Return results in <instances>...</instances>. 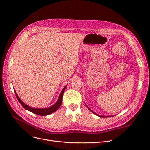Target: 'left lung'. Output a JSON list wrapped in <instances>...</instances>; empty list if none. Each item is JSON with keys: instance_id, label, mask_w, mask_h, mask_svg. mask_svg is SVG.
<instances>
[{"instance_id": "obj_1", "label": "left lung", "mask_w": 150, "mask_h": 150, "mask_svg": "<svg viewBox=\"0 0 150 150\" xmlns=\"http://www.w3.org/2000/svg\"><path fill=\"white\" fill-rule=\"evenodd\" d=\"M88 109H89V110H90V111H91V112H93V113H94V112H93V111H91V109H89V108H88ZM94 114H96V113H94ZM96 115H97V114H96ZM99 116H100V117H105V116H101V115H99Z\"/></svg>"}]
</instances>
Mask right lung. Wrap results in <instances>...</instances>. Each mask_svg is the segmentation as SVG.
Instances as JSON below:
<instances>
[{"instance_id":"right-lung-1","label":"right lung","mask_w":150,"mask_h":150,"mask_svg":"<svg viewBox=\"0 0 150 150\" xmlns=\"http://www.w3.org/2000/svg\"><path fill=\"white\" fill-rule=\"evenodd\" d=\"M66 87H64V88L62 89V91H61V93H60V96L59 97L57 101V102L56 103H55L54 105H53L52 106L48 108H44V109H38V108H31L30 107L27 105H26L24 103H23V102L21 100V99L19 98L18 96L17 95L16 92L15 91V94H16V96L17 97V99L18 100L19 102L21 103V105L25 109L28 110V111L33 112L35 114L39 115H42V116H44V115H49L53 112H54V111H56L58 109V108L60 107L61 103H62V96H63V93H64V92L65 91Z\"/></svg>"}]
</instances>
